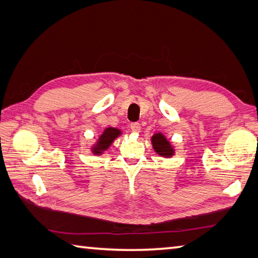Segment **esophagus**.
Listing matches in <instances>:
<instances>
[{"label": "esophagus", "mask_w": 258, "mask_h": 258, "mask_svg": "<svg viewBox=\"0 0 258 258\" xmlns=\"http://www.w3.org/2000/svg\"><path fill=\"white\" fill-rule=\"evenodd\" d=\"M141 125L139 123H132L131 124V130H132V132L134 133H140L141 132Z\"/></svg>", "instance_id": "esophagus-1"}]
</instances>
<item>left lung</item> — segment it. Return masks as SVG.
Returning <instances> with one entry per match:
<instances>
[{
	"mask_svg": "<svg viewBox=\"0 0 258 258\" xmlns=\"http://www.w3.org/2000/svg\"><path fill=\"white\" fill-rule=\"evenodd\" d=\"M151 142H152L153 150L155 151L157 155L165 157V158H169V157L174 156L175 147L163 133H161V132L155 133L151 138Z\"/></svg>",
	"mask_w": 258,
	"mask_h": 258,
	"instance_id": "1",
	"label": "left lung"
}]
</instances>
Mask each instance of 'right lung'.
<instances>
[{"instance_id": "add662e5", "label": "right lung", "mask_w": 258, "mask_h": 258, "mask_svg": "<svg viewBox=\"0 0 258 258\" xmlns=\"http://www.w3.org/2000/svg\"><path fill=\"white\" fill-rule=\"evenodd\" d=\"M120 135H122V131L119 128L111 127V126L104 128L95 143L91 146V152L94 155H103L104 152H106L113 144V142L119 138Z\"/></svg>"}]
</instances>
